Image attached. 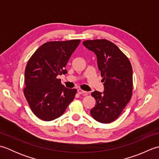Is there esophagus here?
Segmentation results:
<instances>
[{"label": "esophagus", "mask_w": 159, "mask_h": 159, "mask_svg": "<svg viewBox=\"0 0 159 159\" xmlns=\"http://www.w3.org/2000/svg\"><path fill=\"white\" fill-rule=\"evenodd\" d=\"M77 92L79 93V94H84V95H87V92H85V91H84L81 89H79L77 90Z\"/></svg>", "instance_id": "1"}]
</instances>
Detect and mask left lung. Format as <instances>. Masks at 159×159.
Here are the masks:
<instances>
[{"instance_id":"8db88e82","label":"left lung","mask_w":159,"mask_h":159,"mask_svg":"<svg viewBox=\"0 0 159 159\" xmlns=\"http://www.w3.org/2000/svg\"><path fill=\"white\" fill-rule=\"evenodd\" d=\"M83 44L96 54L98 67L103 77L104 91L92 93L96 103L91 116L108 124L120 116L133 94V68L128 57L107 39L86 40Z\"/></svg>"}]
</instances>
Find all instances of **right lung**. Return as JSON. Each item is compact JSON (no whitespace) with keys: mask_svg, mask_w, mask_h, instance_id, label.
I'll use <instances>...</instances> for the list:
<instances>
[{"mask_svg":"<svg viewBox=\"0 0 159 159\" xmlns=\"http://www.w3.org/2000/svg\"><path fill=\"white\" fill-rule=\"evenodd\" d=\"M80 42V39H72L44 43L26 64L24 94L40 120L57 119L74 99L76 89L66 88L57 76L67 72V63Z\"/></svg>","mask_w":159,"mask_h":159,"instance_id":"add662e5","label":"right lung"}]
</instances>
